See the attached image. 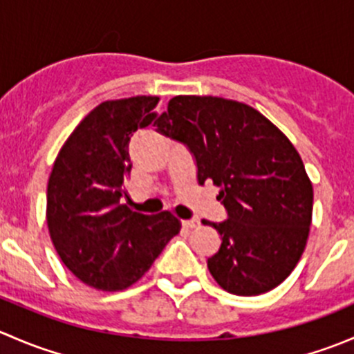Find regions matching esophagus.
Here are the masks:
<instances>
[{
  "mask_svg": "<svg viewBox=\"0 0 354 354\" xmlns=\"http://www.w3.org/2000/svg\"><path fill=\"white\" fill-rule=\"evenodd\" d=\"M181 224H183L185 227H195L198 226V219H183L181 221Z\"/></svg>",
  "mask_w": 354,
  "mask_h": 354,
  "instance_id": "1",
  "label": "esophagus"
}]
</instances>
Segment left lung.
<instances>
[{"instance_id": "1", "label": "left lung", "mask_w": 354, "mask_h": 354, "mask_svg": "<svg viewBox=\"0 0 354 354\" xmlns=\"http://www.w3.org/2000/svg\"><path fill=\"white\" fill-rule=\"evenodd\" d=\"M156 130L187 145L200 185L221 188L223 223L202 221L221 234L207 267L221 288L255 296L279 286L305 250L313 188L286 135L243 102L212 95H176Z\"/></svg>"}]
</instances>
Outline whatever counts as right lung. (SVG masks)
Masks as SVG:
<instances>
[{
    "mask_svg": "<svg viewBox=\"0 0 354 354\" xmlns=\"http://www.w3.org/2000/svg\"><path fill=\"white\" fill-rule=\"evenodd\" d=\"M159 97L106 101L68 137L48 183V227L63 263L87 286L120 291L137 283L180 233L171 212H131L120 203L131 171L130 140L154 121Z\"/></svg>",
    "mask_w": 354,
    "mask_h": 354,
    "instance_id": "right-lung-1",
    "label": "right lung"
}]
</instances>
